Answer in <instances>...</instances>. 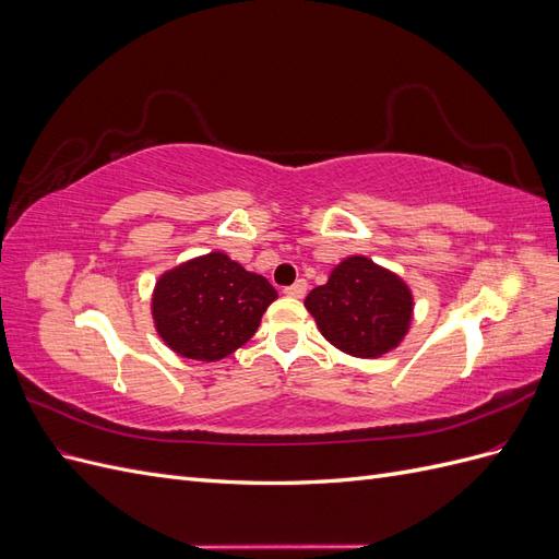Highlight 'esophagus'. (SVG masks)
<instances>
[{"instance_id":"esophagus-1","label":"esophagus","mask_w":559,"mask_h":559,"mask_svg":"<svg viewBox=\"0 0 559 559\" xmlns=\"http://www.w3.org/2000/svg\"><path fill=\"white\" fill-rule=\"evenodd\" d=\"M306 292H308L306 280H298V282H294L292 286H286V289H284V294L292 296V298H302V296H306Z\"/></svg>"}]
</instances>
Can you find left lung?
<instances>
[{
    "label": "left lung",
    "instance_id": "8db88e82",
    "mask_svg": "<svg viewBox=\"0 0 559 559\" xmlns=\"http://www.w3.org/2000/svg\"><path fill=\"white\" fill-rule=\"evenodd\" d=\"M321 335L359 359L399 347L411 329L413 294L399 275L366 257H349L306 298Z\"/></svg>",
    "mask_w": 559,
    "mask_h": 559
}]
</instances>
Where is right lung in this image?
Returning a JSON list of instances; mask_svg holds the SVG:
<instances>
[{
  "instance_id": "add662e5",
  "label": "right lung",
  "mask_w": 559,
  "mask_h": 559,
  "mask_svg": "<svg viewBox=\"0 0 559 559\" xmlns=\"http://www.w3.org/2000/svg\"><path fill=\"white\" fill-rule=\"evenodd\" d=\"M277 298L265 277L249 273L222 251L186 261L156 282V331L179 357L218 361L257 333Z\"/></svg>"
}]
</instances>
